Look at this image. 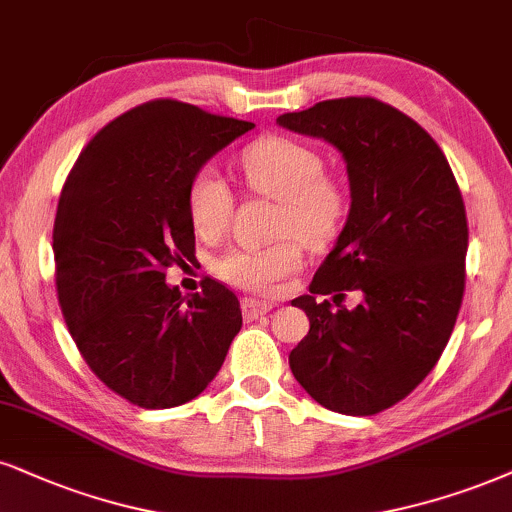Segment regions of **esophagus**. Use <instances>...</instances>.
<instances>
[{"instance_id": "1", "label": "esophagus", "mask_w": 512, "mask_h": 512, "mask_svg": "<svg viewBox=\"0 0 512 512\" xmlns=\"http://www.w3.org/2000/svg\"><path fill=\"white\" fill-rule=\"evenodd\" d=\"M273 304H268V301H254V299H244L242 301V313L246 320H254L258 315H266Z\"/></svg>"}]
</instances>
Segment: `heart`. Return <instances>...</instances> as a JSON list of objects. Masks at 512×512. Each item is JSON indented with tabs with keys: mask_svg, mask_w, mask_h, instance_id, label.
Here are the masks:
<instances>
[{
	"mask_svg": "<svg viewBox=\"0 0 512 512\" xmlns=\"http://www.w3.org/2000/svg\"><path fill=\"white\" fill-rule=\"evenodd\" d=\"M249 187L277 199L275 235L268 246L230 249L218 258L216 273L227 285L254 294L275 292L304 263V242L323 246L337 235L346 213V194L327 178L323 156L292 137H263L239 159ZM187 213L194 232L216 239L232 216V192L216 168L194 173L187 187Z\"/></svg>",
	"mask_w": 512,
	"mask_h": 512,
	"instance_id": "obj_1",
	"label": "heart"
}]
</instances>
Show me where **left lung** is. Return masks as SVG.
<instances>
[{"label": "left lung", "mask_w": 512, "mask_h": 512, "mask_svg": "<svg viewBox=\"0 0 512 512\" xmlns=\"http://www.w3.org/2000/svg\"><path fill=\"white\" fill-rule=\"evenodd\" d=\"M277 123L332 144L351 189L349 216L311 294L292 301L311 330L289 368L320 406L375 415L430 375L456 325L468 254L458 182L413 118L372 97L327 99ZM344 288L364 294L351 312L336 301ZM332 291L337 309L317 301Z\"/></svg>", "instance_id": "1"}]
</instances>
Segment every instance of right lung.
<instances>
[{
    "label": "right lung",
    "instance_id": "right-lung-1",
    "mask_svg": "<svg viewBox=\"0 0 512 512\" xmlns=\"http://www.w3.org/2000/svg\"><path fill=\"white\" fill-rule=\"evenodd\" d=\"M254 123L156 99L94 135L54 220L56 292L85 363L140 408L197 399L242 330V308L206 277L189 299L166 268L194 254L187 187Z\"/></svg>",
    "mask_w": 512,
    "mask_h": 512
}]
</instances>
